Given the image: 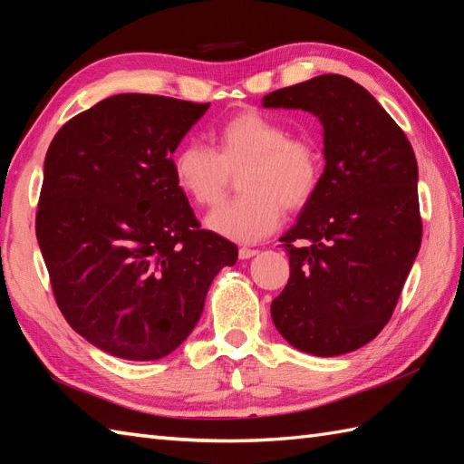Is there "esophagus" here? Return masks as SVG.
<instances>
[{"label":"esophagus","instance_id":"esophagus-1","mask_svg":"<svg viewBox=\"0 0 464 464\" xmlns=\"http://www.w3.org/2000/svg\"><path fill=\"white\" fill-rule=\"evenodd\" d=\"M257 253H259L257 249L241 247V249H239V259H251V257H255V255H257Z\"/></svg>","mask_w":464,"mask_h":464}]
</instances>
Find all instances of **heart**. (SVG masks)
<instances>
[{
	"label": "heart",
	"mask_w": 464,
	"mask_h": 464,
	"mask_svg": "<svg viewBox=\"0 0 464 464\" xmlns=\"http://www.w3.org/2000/svg\"><path fill=\"white\" fill-rule=\"evenodd\" d=\"M215 151L187 141L171 160L173 179L201 207L219 205L237 175L241 195L207 217L223 237L255 243L277 229L283 207L297 211L311 201L321 181V153L307 137L289 135L281 121L259 111L227 120L213 135Z\"/></svg>",
	"instance_id": "1"
}]
</instances>
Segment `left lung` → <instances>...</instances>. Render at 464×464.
Listing matches in <instances>:
<instances>
[{"mask_svg":"<svg viewBox=\"0 0 464 464\" xmlns=\"http://www.w3.org/2000/svg\"><path fill=\"white\" fill-rule=\"evenodd\" d=\"M323 125L324 171L283 235L291 275L271 303L285 341L337 357L389 323L422 237L415 151L381 103L344 75L324 73L263 97Z\"/></svg>","mask_w":464,"mask_h":464,"instance_id":"1","label":"left lung"}]
</instances>
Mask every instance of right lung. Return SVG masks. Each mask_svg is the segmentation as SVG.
I'll list each match as a JSON object with an SVG mask.
<instances>
[{
	"mask_svg": "<svg viewBox=\"0 0 464 464\" xmlns=\"http://www.w3.org/2000/svg\"><path fill=\"white\" fill-rule=\"evenodd\" d=\"M209 110L120 93L69 120L44 163L35 233L65 321L97 349L157 361L189 337L237 245L201 229L171 160Z\"/></svg>",
	"mask_w": 464,
	"mask_h": 464,
	"instance_id": "obj_1",
	"label": "right lung"
}]
</instances>
